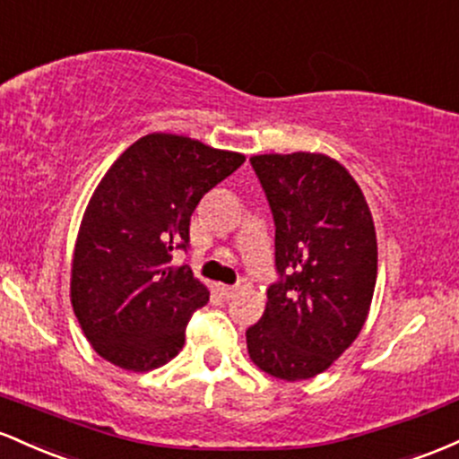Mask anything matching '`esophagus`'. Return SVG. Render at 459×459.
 <instances>
[{
  "label": "esophagus",
  "mask_w": 459,
  "mask_h": 459,
  "mask_svg": "<svg viewBox=\"0 0 459 459\" xmlns=\"http://www.w3.org/2000/svg\"><path fill=\"white\" fill-rule=\"evenodd\" d=\"M216 288H219V292H221V295H223L225 299H231V297L238 295L240 290H243L245 281H240V284H236V286H223V284H219Z\"/></svg>",
  "instance_id": "esophagus-1"
}]
</instances>
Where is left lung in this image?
<instances>
[{
	"instance_id": "obj_1",
	"label": "left lung",
	"mask_w": 459,
	"mask_h": 459,
	"mask_svg": "<svg viewBox=\"0 0 459 459\" xmlns=\"http://www.w3.org/2000/svg\"><path fill=\"white\" fill-rule=\"evenodd\" d=\"M251 167L275 221V269L266 310L247 329L255 367L299 382L351 347L377 280V236L358 182L323 153H264Z\"/></svg>"
}]
</instances>
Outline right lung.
Masks as SVG:
<instances>
[{
  "mask_svg": "<svg viewBox=\"0 0 459 459\" xmlns=\"http://www.w3.org/2000/svg\"><path fill=\"white\" fill-rule=\"evenodd\" d=\"M243 153L175 134H147L108 169L82 219L71 264V303L97 353L145 373L182 351L186 325L210 292L173 249L190 243L197 204Z\"/></svg>",
  "mask_w": 459,
  "mask_h": 459,
  "instance_id": "add662e5",
  "label": "right lung"
}]
</instances>
